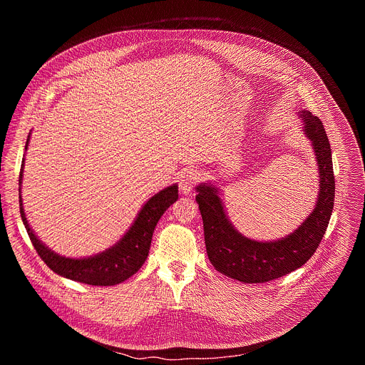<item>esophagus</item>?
<instances>
[{
    "label": "esophagus",
    "instance_id": "esophagus-1",
    "mask_svg": "<svg viewBox=\"0 0 365 365\" xmlns=\"http://www.w3.org/2000/svg\"><path fill=\"white\" fill-rule=\"evenodd\" d=\"M199 180V173L193 169H186L182 172L180 175V180H179V189L183 195H187L193 186L196 185V182Z\"/></svg>",
    "mask_w": 365,
    "mask_h": 365
}]
</instances>
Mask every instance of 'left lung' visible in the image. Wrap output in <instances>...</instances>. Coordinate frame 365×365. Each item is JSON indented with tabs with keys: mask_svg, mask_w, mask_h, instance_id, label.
Segmentation results:
<instances>
[{
	"mask_svg": "<svg viewBox=\"0 0 365 365\" xmlns=\"http://www.w3.org/2000/svg\"><path fill=\"white\" fill-rule=\"evenodd\" d=\"M300 118L317 155L319 196L314 211L287 237L266 242L244 237L230 222L218 189L206 183L196 186L207 257L220 273L231 279L242 283H266L294 272L314 255L328 228L335 197L331 144L317 115L302 110Z\"/></svg>",
	"mask_w": 365,
	"mask_h": 365,
	"instance_id": "obj_1",
	"label": "left lung"
}]
</instances>
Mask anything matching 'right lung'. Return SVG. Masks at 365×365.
Returning a JSON list of instances; mask_svg holds the SVG:
<instances>
[{"label":"right lung","mask_w":365,"mask_h":365,"mask_svg":"<svg viewBox=\"0 0 365 365\" xmlns=\"http://www.w3.org/2000/svg\"><path fill=\"white\" fill-rule=\"evenodd\" d=\"M30 134L27 137L26 150L29 145ZM23 169H24V159L20 170L19 185L21 186L23 180ZM21 189V187H20ZM20 192V214L23 224L27 230V234L40 255V258L47 264L48 269L63 276L66 279L92 284V286H114L123 283L133 274H135L141 266L144 264L145 258L148 255L151 238L155 225L165 214L168 207L175 203L179 197L178 185H172L165 187L159 193H155L150 197L145 205L141 207L134 224L130 230L124 234V237L111 248L102 251L93 257L86 258H69L56 254L47 248L33 232L30 228L24 210H23V200H21V190Z\"/></svg>","instance_id":"obj_1"}]
</instances>
